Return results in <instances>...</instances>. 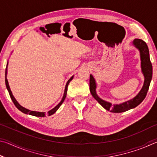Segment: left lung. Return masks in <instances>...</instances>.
<instances>
[{
  "label": "left lung",
  "mask_w": 157,
  "mask_h": 157,
  "mask_svg": "<svg viewBox=\"0 0 157 157\" xmlns=\"http://www.w3.org/2000/svg\"><path fill=\"white\" fill-rule=\"evenodd\" d=\"M132 45L139 50L140 52V67H141L143 75L144 76V83H143L142 89L134 98L123 103L116 105H112V103L102 100V98L98 96L96 93L97 84L95 78L92 75H90L89 86L92 96L98 101V103L103 108L111 112L122 113L137 107L145 99L149 89V86H150V82L152 80V66L150 59V54H149V49L147 44L142 39H135L132 41Z\"/></svg>",
  "instance_id": "obj_1"
}]
</instances>
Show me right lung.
Segmentation results:
<instances>
[{
  "label": "right lung",
  "mask_w": 157,
  "mask_h": 157,
  "mask_svg": "<svg viewBox=\"0 0 157 157\" xmlns=\"http://www.w3.org/2000/svg\"><path fill=\"white\" fill-rule=\"evenodd\" d=\"M7 66H8V61H7V66H6V69H5V84H6V87H7V91H8L10 97H11V99L13 101V102H14V105L17 107V108L18 109V110H20L21 111H22L23 113H24L25 114H29V115H31V116H36V117H44L46 116H51L52 114H54L56 111H57L58 109L60 107V106L62 105V103L63 102V101H64L66 96V94H67V89H68V84L70 83V82L72 80L74 75H73L71 78L68 79V82H66V86H65V89H64V93H63V95L62 97V100L60 101V102L58 104L57 106H55V107L52 109L51 110H50L48 111V112H41V111H31L30 109H26L25 107H23L21 106L19 103H18L17 100L15 99V98L14 97V95H13L11 91V89H10V87L9 86V83H8V81H7Z\"/></svg>",
  "instance_id": "1"
}]
</instances>
